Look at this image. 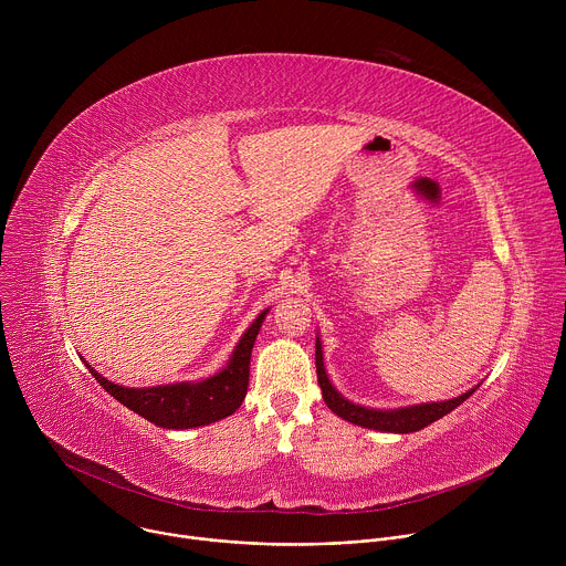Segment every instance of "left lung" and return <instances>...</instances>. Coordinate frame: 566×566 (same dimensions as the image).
<instances>
[{
    "label": "left lung",
    "mask_w": 566,
    "mask_h": 566,
    "mask_svg": "<svg viewBox=\"0 0 566 566\" xmlns=\"http://www.w3.org/2000/svg\"><path fill=\"white\" fill-rule=\"evenodd\" d=\"M315 371H317V382L322 389V398H325L327 408L338 415L340 419L378 430V432H394V434H410L417 430H423L426 426L439 421L441 417L450 415L454 408H459L465 398L474 394L479 385L472 389L463 391L461 396L448 398V400H437V402H419V406H406V408H394V410H378V408H365L358 406V402L349 400L343 396L329 380V374L325 369V356H322V343L319 336H315Z\"/></svg>",
    "instance_id": "8db88e82"
}]
</instances>
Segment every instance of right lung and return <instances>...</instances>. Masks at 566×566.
Returning a JSON list of instances; mask_svg holds the SVG:
<instances>
[{
    "label": "right lung",
    "instance_id": "add662e5",
    "mask_svg": "<svg viewBox=\"0 0 566 566\" xmlns=\"http://www.w3.org/2000/svg\"><path fill=\"white\" fill-rule=\"evenodd\" d=\"M266 313L269 308H264L253 319V325L244 332V336L239 338L226 367L203 380H181L154 387H123L107 380L87 360L85 365L92 376L103 385V389H107L125 408L158 428L190 430L210 426L230 417L241 406V400L247 398L251 352Z\"/></svg>",
    "mask_w": 566,
    "mask_h": 566
}]
</instances>
